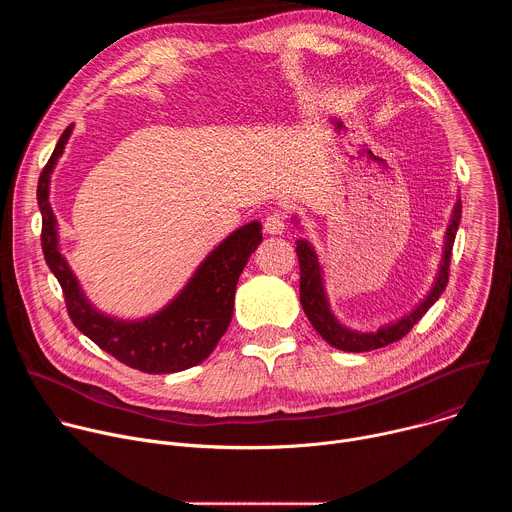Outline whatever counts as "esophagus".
Returning <instances> with one entry per match:
<instances>
[{
  "instance_id": "esophagus-1",
  "label": "esophagus",
  "mask_w": 512,
  "mask_h": 512,
  "mask_svg": "<svg viewBox=\"0 0 512 512\" xmlns=\"http://www.w3.org/2000/svg\"><path fill=\"white\" fill-rule=\"evenodd\" d=\"M263 231L267 235H281L285 231V216L281 212L269 214L263 223Z\"/></svg>"
}]
</instances>
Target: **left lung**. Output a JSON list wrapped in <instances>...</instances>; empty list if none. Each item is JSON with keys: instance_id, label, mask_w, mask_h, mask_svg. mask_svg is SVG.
<instances>
[{"instance_id": "8db88e82", "label": "left lung", "mask_w": 512, "mask_h": 512, "mask_svg": "<svg viewBox=\"0 0 512 512\" xmlns=\"http://www.w3.org/2000/svg\"><path fill=\"white\" fill-rule=\"evenodd\" d=\"M462 218V202L460 198L454 204L452 216H450V225L444 235V253L440 267H437L435 279L429 287L423 300L405 316L379 326L377 330H356L346 326L332 310L330 298L326 291V279H324V267L320 265L318 253L314 245L308 239H298L296 241V253L300 259V302L302 308L314 326V330L334 348L344 350V352H369L383 348L391 342L401 340L421 318L423 314L437 302V298L442 296V291L446 289L448 283V269H450V257H452V247L454 239L458 233V225ZM291 221L300 225L298 216H291Z\"/></svg>"}]
</instances>
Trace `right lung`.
I'll return each instance as SVG.
<instances>
[{"label":"right lung","mask_w":512,"mask_h":512,"mask_svg":"<svg viewBox=\"0 0 512 512\" xmlns=\"http://www.w3.org/2000/svg\"><path fill=\"white\" fill-rule=\"evenodd\" d=\"M72 129L75 125L64 129L38 180L42 251L64 291L72 322L101 350L141 373L168 375L196 367L208 358L231 324L239 275L263 241L261 223L251 221L218 243L186 285L156 314L135 320L109 316L87 298L81 281L60 253L58 221L48 200L52 172Z\"/></svg>","instance_id":"obj_1"}]
</instances>
